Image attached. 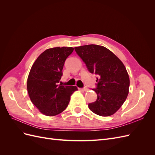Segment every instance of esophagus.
Segmentation results:
<instances>
[{
  "instance_id": "1",
  "label": "esophagus",
  "mask_w": 155,
  "mask_h": 155,
  "mask_svg": "<svg viewBox=\"0 0 155 155\" xmlns=\"http://www.w3.org/2000/svg\"><path fill=\"white\" fill-rule=\"evenodd\" d=\"M79 90L80 91H85V92H87L88 91V88H79Z\"/></svg>"
}]
</instances>
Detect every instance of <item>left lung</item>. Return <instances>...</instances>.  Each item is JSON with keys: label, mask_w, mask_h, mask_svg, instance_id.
Instances as JSON below:
<instances>
[{"label": "left lung", "mask_w": 155, "mask_h": 155, "mask_svg": "<svg viewBox=\"0 0 155 155\" xmlns=\"http://www.w3.org/2000/svg\"><path fill=\"white\" fill-rule=\"evenodd\" d=\"M77 54L91 73L97 76L96 101L88 104L94 113L111 116L125 102L129 94V77L123 63L109 49L103 46L88 45L75 47Z\"/></svg>", "instance_id": "1"}]
</instances>
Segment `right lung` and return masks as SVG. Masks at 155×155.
I'll list each match as a JSON object with an SVG mask.
<instances>
[{
	"instance_id": "right-lung-1",
	"label": "right lung",
	"mask_w": 155,
	"mask_h": 155,
	"mask_svg": "<svg viewBox=\"0 0 155 155\" xmlns=\"http://www.w3.org/2000/svg\"><path fill=\"white\" fill-rule=\"evenodd\" d=\"M72 47L46 50L32 65L27 80V90L31 102L42 114L53 116L66 109L76 86L58 85L63 75L65 60Z\"/></svg>"
}]
</instances>
